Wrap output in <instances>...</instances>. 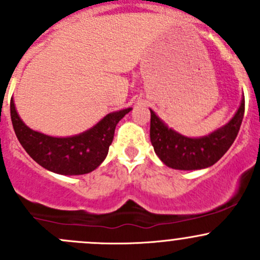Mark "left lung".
Here are the masks:
<instances>
[{
	"mask_svg": "<svg viewBox=\"0 0 260 260\" xmlns=\"http://www.w3.org/2000/svg\"><path fill=\"white\" fill-rule=\"evenodd\" d=\"M244 98L237 113L225 125L208 136L191 138L182 136L161 119L152 109L149 137L154 152L166 166L192 171L216 164L237 138L244 117Z\"/></svg>",
	"mask_w": 260,
	"mask_h": 260,
	"instance_id": "obj_1",
	"label": "left lung"
}]
</instances>
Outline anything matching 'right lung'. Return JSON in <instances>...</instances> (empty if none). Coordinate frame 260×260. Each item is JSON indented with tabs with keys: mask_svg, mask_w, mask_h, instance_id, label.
Wrapping results in <instances>:
<instances>
[{
	"mask_svg": "<svg viewBox=\"0 0 260 260\" xmlns=\"http://www.w3.org/2000/svg\"><path fill=\"white\" fill-rule=\"evenodd\" d=\"M131 109L112 112L79 135L52 137L27 127L17 113L14 99L10 104L15 133L28 156L44 169L65 176L89 174L106 159L115 125Z\"/></svg>",
	"mask_w": 260,
	"mask_h": 260,
	"instance_id": "1",
	"label": "right lung"
}]
</instances>
